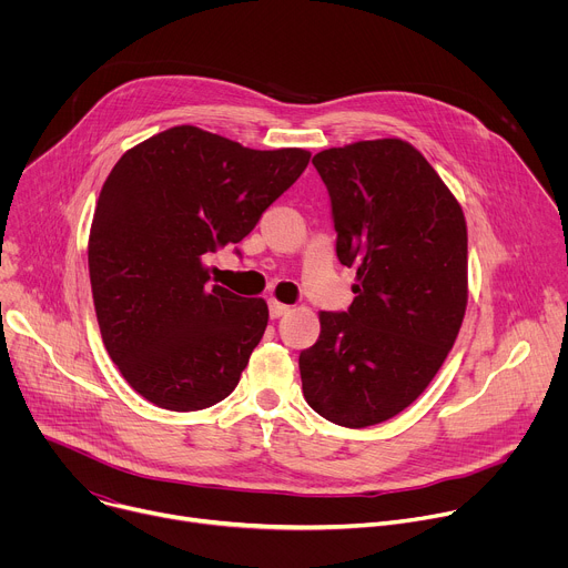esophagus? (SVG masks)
I'll return each mask as SVG.
<instances>
[{
  "instance_id": "1",
  "label": "esophagus",
  "mask_w": 568,
  "mask_h": 568,
  "mask_svg": "<svg viewBox=\"0 0 568 568\" xmlns=\"http://www.w3.org/2000/svg\"><path fill=\"white\" fill-rule=\"evenodd\" d=\"M287 312H290V305H285V303L276 301V298H270V316L272 318H278V316H283Z\"/></svg>"
}]
</instances>
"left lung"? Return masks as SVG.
Listing matches in <instances>:
<instances>
[{"mask_svg":"<svg viewBox=\"0 0 568 568\" xmlns=\"http://www.w3.org/2000/svg\"><path fill=\"white\" fill-rule=\"evenodd\" d=\"M312 164L357 296L348 312H318L321 335L298 357L303 395L318 416L362 429L407 409L452 351L467 307V226L407 141L328 148Z\"/></svg>","mask_w":568,"mask_h":568,"instance_id":"left-lung-1","label":"left lung"}]
</instances>
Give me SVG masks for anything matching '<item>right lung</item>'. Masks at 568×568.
<instances>
[{"mask_svg":"<svg viewBox=\"0 0 568 568\" xmlns=\"http://www.w3.org/2000/svg\"><path fill=\"white\" fill-rule=\"evenodd\" d=\"M307 161L301 148L252 150L195 125L116 161L90 229V281L103 344L148 402L200 412L237 386L270 310L209 285L204 258L245 237Z\"/></svg>","mask_w":568,"mask_h":568,"instance_id":"1","label":"right lung"}]
</instances>
